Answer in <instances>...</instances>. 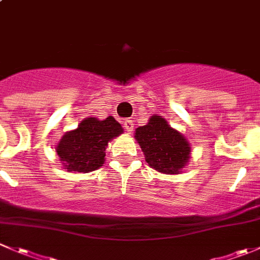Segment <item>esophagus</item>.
<instances>
[{
    "label": "esophagus",
    "mask_w": 260,
    "mask_h": 260,
    "mask_svg": "<svg viewBox=\"0 0 260 260\" xmlns=\"http://www.w3.org/2000/svg\"><path fill=\"white\" fill-rule=\"evenodd\" d=\"M123 125H124V129L127 131L128 133H132L133 129H135V123H133L131 119L124 120V122H123Z\"/></svg>",
    "instance_id": "obj_1"
}]
</instances>
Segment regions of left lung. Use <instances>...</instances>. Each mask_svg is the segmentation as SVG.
Returning <instances> with one entry per match:
<instances>
[{
	"mask_svg": "<svg viewBox=\"0 0 260 260\" xmlns=\"http://www.w3.org/2000/svg\"><path fill=\"white\" fill-rule=\"evenodd\" d=\"M135 138L148 166L161 174L179 175L191 158L187 138L172 128L162 115H151L146 125L136 129Z\"/></svg>",
	"mask_w": 260,
	"mask_h": 260,
	"instance_id": "8db88e82",
	"label": "left lung"
}]
</instances>
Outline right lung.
<instances>
[{
  "mask_svg": "<svg viewBox=\"0 0 260 260\" xmlns=\"http://www.w3.org/2000/svg\"><path fill=\"white\" fill-rule=\"evenodd\" d=\"M122 133V125L112 115L103 120L88 117L81 120L78 128L64 133L55 152L62 169L86 174L103 166L108 143Z\"/></svg>",
  "mask_w": 260,
  "mask_h": 260,
  "instance_id": "right-lung-1",
  "label": "right lung"
}]
</instances>
